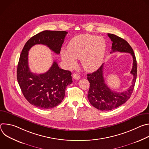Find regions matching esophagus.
Returning <instances> with one entry per match:
<instances>
[{
	"label": "esophagus",
	"instance_id": "obj_1",
	"mask_svg": "<svg viewBox=\"0 0 149 149\" xmlns=\"http://www.w3.org/2000/svg\"><path fill=\"white\" fill-rule=\"evenodd\" d=\"M72 77L75 79H80V75L78 73H74L72 75Z\"/></svg>",
	"mask_w": 149,
	"mask_h": 149
}]
</instances>
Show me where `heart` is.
<instances>
[{
    "instance_id": "heart-1",
    "label": "heart",
    "mask_w": 149,
    "mask_h": 149,
    "mask_svg": "<svg viewBox=\"0 0 149 149\" xmlns=\"http://www.w3.org/2000/svg\"><path fill=\"white\" fill-rule=\"evenodd\" d=\"M106 47L107 44L104 38L83 34L72 39L68 45V49L61 50V56L70 69L77 65V59H81L84 70L93 71L101 65Z\"/></svg>"
}]
</instances>
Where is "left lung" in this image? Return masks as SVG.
<instances>
[{
    "label": "left lung",
    "mask_w": 149,
    "mask_h": 149,
    "mask_svg": "<svg viewBox=\"0 0 149 149\" xmlns=\"http://www.w3.org/2000/svg\"><path fill=\"white\" fill-rule=\"evenodd\" d=\"M112 43V52H120L130 53L133 59L130 73L133 75L132 85L127 90L117 92L110 89L105 83L103 76L102 64L96 71L87 74L90 82L88 99L90 104L98 110L109 111L114 109L128 100L133 93L137 77V61L132 47L124 39L114 34L108 33Z\"/></svg>",
    "instance_id": "obj_1"
}]
</instances>
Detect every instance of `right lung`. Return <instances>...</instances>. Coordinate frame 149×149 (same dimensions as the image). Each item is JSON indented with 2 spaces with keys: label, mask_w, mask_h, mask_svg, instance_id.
Listing matches in <instances>:
<instances>
[{
  "label": "right lung",
  "mask_w": 149,
  "mask_h": 149,
  "mask_svg": "<svg viewBox=\"0 0 149 149\" xmlns=\"http://www.w3.org/2000/svg\"><path fill=\"white\" fill-rule=\"evenodd\" d=\"M67 33L66 31H58L38 33L26 42L20 55L17 68L19 85L27 101L38 108L52 109L62 102L67 86L72 82L71 72L59 68L54 61L45 73L34 74L29 68L28 51L35 45L42 44L59 54Z\"/></svg>",
  "instance_id": "right-lung-1"
}]
</instances>
